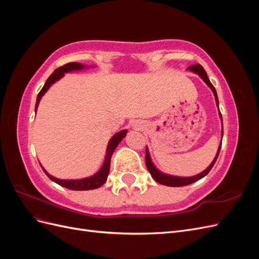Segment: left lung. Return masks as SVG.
I'll use <instances>...</instances> for the list:
<instances>
[{"mask_svg":"<svg viewBox=\"0 0 259 259\" xmlns=\"http://www.w3.org/2000/svg\"><path fill=\"white\" fill-rule=\"evenodd\" d=\"M187 70H188V71L198 74L201 77V79L206 83V85L211 90V92H213L214 97H215V101H216V106L218 107V114H219V117H221L222 125H223V117H222L221 111H219V103H218L217 93H216V90H215V88L213 86V84H211L210 81L208 80V76H207V74L205 72V70L203 69V67L201 65L191 66V67L188 68ZM223 136H224V128L222 127V140H223ZM222 140H221V144H219V146H218V149H217V152H216V155H215L214 160L211 161V163L209 164V165L204 170L201 171L200 174H197V175H194V176H190V177H182V176H174V175H169V174L163 173V171H161L158 167L154 165V163L152 162V159H151V156H150V152H149L148 147H146V165H147V168H148L149 173L151 174L152 178L155 180V182L161 184V185H164V186L182 187V186H187V185L193 184L195 182H198V180H200L201 178L206 176L208 174V171L211 169V167L214 166V164H215V162H216V160L218 158L219 151H221Z\"/></svg>","mask_w":259,"mask_h":259,"instance_id":"8db88e82","label":"left lung"}]
</instances>
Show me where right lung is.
<instances>
[{
    "label": "right lung",
    "instance_id": "add662e5",
    "mask_svg": "<svg viewBox=\"0 0 259 259\" xmlns=\"http://www.w3.org/2000/svg\"><path fill=\"white\" fill-rule=\"evenodd\" d=\"M90 68H95V66H85L83 64H79V62H70V64H67V65L55 70V71L51 74V76L48 79V81L45 82L41 92L38 93V95L36 97L34 112L36 113L38 104H40V101H41L42 97L45 95V93L50 90V88L53 84L59 81L61 77H64L66 73L74 72V71H82V70H86ZM126 134H127V130H122L120 132L115 133V134L110 138V140H109L108 145H107V150H106V155H105V159L103 162V165H101V167L96 171L95 174L91 175L89 177L79 178V179H60V178L54 177L53 175L49 174L48 170H46L42 165H41V167L43 168L44 173L49 176V178L51 180H53L54 183L58 184L61 187L67 188V189L77 190V191L97 189V188L101 187L106 183V180L109 175V169H110V162H111L112 153L115 150V148L119 146V144L122 142V139L126 136Z\"/></svg>",
    "mask_w": 259,
    "mask_h": 259
}]
</instances>
